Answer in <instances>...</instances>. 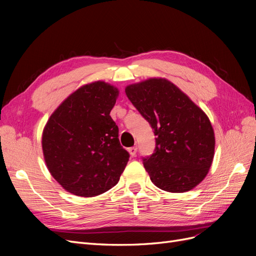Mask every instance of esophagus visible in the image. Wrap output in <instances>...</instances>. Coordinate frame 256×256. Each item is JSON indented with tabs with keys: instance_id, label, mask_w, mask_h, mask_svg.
<instances>
[{
	"instance_id": "esophagus-1",
	"label": "esophagus",
	"mask_w": 256,
	"mask_h": 256,
	"mask_svg": "<svg viewBox=\"0 0 256 256\" xmlns=\"http://www.w3.org/2000/svg\"><path fill=\"white\" fill-rule=\"evenodd\" d=\"M128 152H129V154H130V156H131V157H134L136 154L138 148H136V146H134V147H130V148L128 150Z\"/></svg>"
}]
</instances>
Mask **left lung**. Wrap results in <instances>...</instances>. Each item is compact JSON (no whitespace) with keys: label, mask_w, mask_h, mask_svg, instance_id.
Returning a JSON list of instances; mask_svg holds the SVG:
<instances>
[{"label":"left lung","mask_w":256,"mask_h":256,"mask_svg":"<svg viewBox=\"0 0 256 256\" xmlns=\"http://www.w3.org/2000/svg\"><path fill=\"white\" fill-rule=\"evenodd\" d=\"M125 92L156 136L154 152L143 159L150 180L174 193L196 187L208 174L214 154V132L208 116L164 78L130 84Z\"/></svg>","instance_id":"8db88e82"}]
</instances>
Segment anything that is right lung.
<instances>
[{
    "label": "right lung",
    "mask_w": 256,
    "mask_h": 256,
    "mask_svg": "<svg viewBox=\"0 0 256 256\" xmlns=\"http://www.w3.org/2000/svg\"><path fill=\"white\" fill-rule=\"evenodd\" d=\"M118 88L95 81L74 90L54 111L42 131L50 174L69 193L96 196L118 182L129 160L110 112Z\"/></svg>",
    "instance_id": "1"
}]
</instances>
